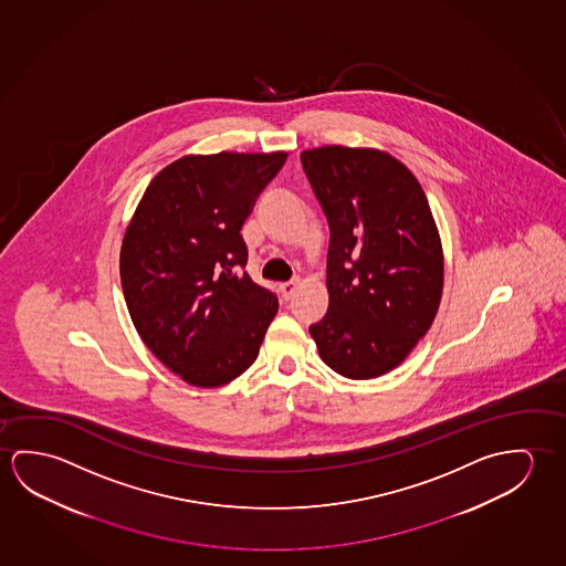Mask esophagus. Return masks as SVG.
Instances as JSON below:
<instances>
[{"label": "esophagus", "mask_w": 566, "mask_h": 566, "mask_svg": "<svg viewBox=\"0 0 566 566\" xmlns=\"http://www.w3.org/2000/svg\"><path fill=\"white\" fill-rule=\"evenodd\" d=\"M296 289H298V283L291 281V283H283V285L279 287V293H281V296H283L285 301H289L291 296L295 295Z\"/></svg>", "instance_id": "1"}]
</instances>
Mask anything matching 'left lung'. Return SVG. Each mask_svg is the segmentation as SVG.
Instances as JSON below:
<instances>
[{"instance_id": "obj_1", "label": "left lung", "mask_w": 566, "mask_h": 566, "mask_svg": "<svg viewBox=\"0 0 566 566\" xmlns=\"http://www.w3.org/2000/svg\"><path fill=\"white\" fill-rule=\"evenodd\" d=\"M301 161L331 226L328 311L308 333L336 374L384 376L439 313L444 253L429 200L381 149L323 145Z\"/></svg>"}]
</instances>
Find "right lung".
Here are the masks:
<instances>
[{
	"instance_id": "obj_1",
	"label": "right lung",
	"mask_w": 566,
	"mask_h": 566,
	"mask_svg": "<svg viewBox=\"0 0 566 566\" xmlns=\"http://www.w3.org/2000/svg\"><path fill=\"white\" fill-rule=\"evenodd\" d=\"M285 151L185 155L153 177L127 224L119 277L145 346L195 387L242 376L277 314L270 291L235 268L243 222Z\"/></svg>"
}]
</instances>
